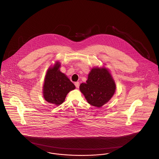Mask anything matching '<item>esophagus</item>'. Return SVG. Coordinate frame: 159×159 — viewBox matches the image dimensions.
Returning <instances> with one entry per match:
<instances>
[{
	"instance_id": "esophagus-1",
	"label": "esophagus",
	"mask_w": 159,
	"mask_h": 159,
	"mask_svg": "<svg viewBox=\"0 0 159 159\" xmlns=\"http://www.w3.org/2000/svg\"><path fill=\"white\" fill-rule=\"evenodd\" d=\"M75 86H76V88H79V85H80V83L79 82H76L75 83Z\"/></svg>"
}]
</instances>
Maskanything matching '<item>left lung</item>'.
<instances>
[{
  "instance_id": "left-lung-1",
  "label": "left lung",
  "mask_w": 159,
  "mask_h": 159,
  "mask_svg": "<svg viewBox=\"0 0 159 159\" xmlns=\"http://www.w3.org/2000/svg\"><path fill=\"white\" fill-rule=\"evenodd\" d=\"M86 83L80 84V91L92 106L101 107L113 96L116 83L109 70L106 67H93Z\"/></svg>"
}]
</instances>
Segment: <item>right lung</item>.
<instances>
[{
    "mask_svg": "<svg viewBox=\"0 0 159 159\" xmlns=\"http://www.w3.org/2000/svg\"><path fill=\"white\" fill-rule=\"evenodd\" d=\"M61 64L56 61L48 69L43 86V95L47 102L55 106L63 103L68 92L76 87L65 74L60 70Z\"/></svg>",
    "mask_w": 159,
    "mask_h": 159,
    "instance_id": "add662e5",
    "label": "right lung"
}]
</instances>
